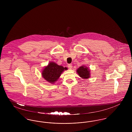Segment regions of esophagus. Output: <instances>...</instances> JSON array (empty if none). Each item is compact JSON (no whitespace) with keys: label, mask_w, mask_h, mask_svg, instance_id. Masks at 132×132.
Listing matches in <instances>:
<instances>
[{"label":"esophagus","mask_w":132,"mask_h":132,"mask_svg":"<svg viewBox=\"0 0 132 132\" xmlns=\"http://www.w3.org/2000/svg\"><path fill=\"white\" fill-rule=\"evenodd\" d=\"M68 67L69 68V69H72V67H73L72 65V64H68Z\"/></svg>","instance_id":"1"}]
</instances>
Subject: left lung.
I'll use <instances>...</instances> for the list:
<instances>
[{"instance_id": "obj_1", "label": "left lung", "mask_w": 132, "mask_h": 132, "mask_svg": "<svg viewBox=\"0 0 132 132\" xmlns=\"http://www.w3.org/2000/svg\"><path fill=\"white\" fill-rule=\"evenodd\" d=\"M90 70L85 65L81 66L77 70L76 72L79 76L84 79H88L90 77Z\"/></svg>"}]
</instances>
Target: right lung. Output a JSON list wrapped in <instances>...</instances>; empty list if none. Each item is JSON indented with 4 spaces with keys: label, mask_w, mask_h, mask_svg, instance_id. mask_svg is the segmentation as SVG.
Masks as SVG:
<instances>
[{
    "label": "right lung",
    "mask_w": 132,
    "mask_h": 132,
    "mask_svg": "<svg viewBox=\"0 0 132 132\" xmlns=\"http://www.w3.org/2000/svg\"><path fill=\"white\" fill-rule=\"evenodd\" d=\"M67 68L58 65L53 62H50L42 70V75L47 82L53 84L58 80L64 70Z\"/></svg>",
    "instance_id": "1"
}]
</instances>
